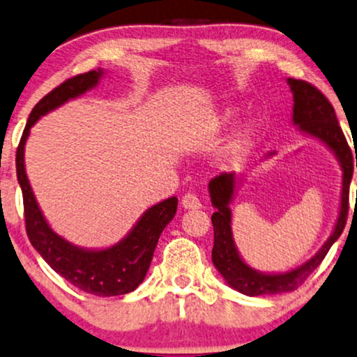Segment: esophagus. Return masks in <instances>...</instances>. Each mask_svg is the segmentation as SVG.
<instances>
[{
    "label": "esophagus",
    "mask_w": 357,
    "mask_h": 357,
    "mask_svg": "<svg viewBox=\"0 0 357 357\" xmlns=\"http://www.w3.org/2000/svg\"><path fill=\"white\" fill-rule=\"evenodd\" d=\"M182 206L185 210H199V208H202V204H200V200L197 199V195L187 193V195L182 199Z\"/></svg>",
    "instance_id": "esophagus-1"
}]
</instances>
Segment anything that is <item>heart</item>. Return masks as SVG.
<instances>
[{
  "label": "heart",
  "instance_id": "1",
  "mask_svg": "<svg viewBox=\"0 0 357 357\" xmlns=\"http://www.w3.org/2000/svg\"><path fill=\"white\" fill-rule=\"evenodd\" d=\"M235 116H236L235 109H231V107L222 109V111H220L217 116L210 121V129L220 130V129H223V127L230 126L233 122V119H235ZM255 137H257V129H255L253 126L243 127V129H240L238 132H236L230 142L227 144L223 155H225L228 162L240 160V158L246 153V151L252 147V144L255 142Z\"/></svg>",
  "mask_w": 357,
  "mask_h": 357
}]
</instances>
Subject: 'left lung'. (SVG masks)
I'll return each mask as SVG.
<instances>
[{"label":"left lung","instance_id":"left-lung-1","mask_svg":"<svg viewBox=\"0 0 357 357\" xmlns=\"http://www.w3.org/2000/svg\"><path fill=\"white\" fill-rule=\"evenodd\" d=\"M289 89L293 92V126L298 127L301 134L306 137L318 140L326 145L341 167V200L340 212H337L336 223L324 241L323 246L311 257L307 261L291 268L288 271L266 273L255 270L241 257L236 248L235 238L231 231V208L230 205L235 200L238 188L241 185L243 175L235 172H223L218 177L210 180L208 193L210 200L215 208L212 215L213 223V250L212 261L223 280L230 288L236 289L246 296H261V294H280L293 291L301 283H305L307 276L313 273L319 263L323 261L334 241L341 236L346 225L347 217V199H349V183L353 178L354 162L357 167V158L351 155V149L346 142L340 122L336 119V112L331 102L324 98L314 86L307 84L298 79H286ZM276 155V151L266 153L263 160Z\"/></svg>","mask_w":357,"mask_h":357}]
</instances>
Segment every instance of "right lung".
<instances>
[{
	"mask_svg": "<svg viewBox=\"0 0 357 357\" xmlns=\"http://www.w3.org/2000/svg\"><path fill=\"white\" fill-rule=\"evenodd\" d=\"M104 76V69L79 74L68 79L34 105L26 122L23 137L17 145L16 174L23 190L26 231L31 245L41 255L44 261L57 275L82 291L96 296H119L134 291L144 281L160 233L177 213V197L158 202L145 210L129 233L117 243L107 248H84L71 243L52 230L43 215V210L39 208L24 167V147L31 127L46 114L94 89Z\"/></svg>",
	"mask_w": 357,
	"mask_h": 357,
	"instance_id": "add662e5",
	"label": "right lung"
}]
</instances>
